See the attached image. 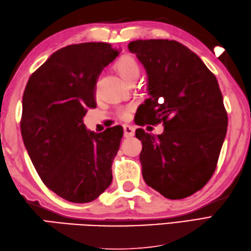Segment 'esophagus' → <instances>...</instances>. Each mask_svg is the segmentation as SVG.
Masks as SVG:
<instances>
[{"mask_svg":"<svg viewBox=\"0 0 251 251\" xmlns=\"http://www.w3.org/2000/svg\"><path fill=\"white\" fill-rule=\"evenodd\" d=\"M124 137L126 138H130L135 135V128L132 126H129V125H124Z\"/></svg>","mask_w":251,"mask_h":251,"instance_id":"1","label":"esophagus"}]
</instances>
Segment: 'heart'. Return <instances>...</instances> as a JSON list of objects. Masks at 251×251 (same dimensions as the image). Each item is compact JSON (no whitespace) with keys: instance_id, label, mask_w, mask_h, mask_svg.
<instances>
[{"instance_id":"heart-1","label":"heart","mask_w":251,"mask_h":251,"mask_svg":"<svg viewBox=\"0 0 251 251\" xmlns=\"http://www.w3.org/2000/svg\"><path fill=\"white\" fill-rule=\"evenodd\" d=\"M116 69L122 75V77L128 83L136 82L140 76L141 69L139 63H138L135 58L131 56H124L122 57L121 59H119V61L116 62ZM132 110H134V104L122 105L119 106V108H116L115 114L119 119L126 121L130 117Z\"/></svg>"}]
</instances>
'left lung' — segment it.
<instances>
[{
    "mask_svg": "<svg viewBox=\"0 0 251 251\" xmlns=\"http://www.w3.org/2000/svg\"><path fill=\"white\" fill-rule=\"evenodd\" d=\"M128 50L149 75L139 125L163 123L154 137L138 128L146 183L169 200L200 191L214 175L227 129V113L215 74L177 41L138 40Z\"/></svg>",
    "mask_w": 251,
    "mask_h": 251,
    "instance_id": "1",
    "label": "left lung"
}]
</instances>
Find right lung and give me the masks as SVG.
Masks as SVG:
<instances>
[{
  "mask_svg": "<svg viewBox=\"0 0 251 251\" xmlns=\"http://www.w3.org/2000/svg\"><path fill=\"white\" fill-rule=\"evenodd\" d=\"M117 55L103 42L66 46L31 74L25 88L20 129L25 149L43 183L69 201H92L112 182L123 128L95 134L83 117L96 108L97 78Z\"/></svg>",
  "mask_w": 251,
  "mask_h": 251,
  "instance_id": "add662e5",
  "label": "right lung"
}]
</instances>
